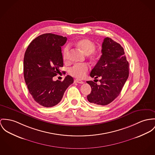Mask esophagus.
<instances>
[{"label":"esophagus","instance_id":"obj_1","mask_svg":"<svg viewBox=\"0 0 155 155\" xmlns=\"http://www.w3.org/2000/svg\"><path fill=\"white\" fill-rule=\"evenodd\" d=\"M74 82L75 83H77L79 84H83L84 82L83 81H81V80H75V81H74Z\"/></svg>","mask_w":155,"mask_h":155}]
</instances>
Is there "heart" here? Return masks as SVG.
I'll return each mask as SVG.
<instances>
[{"instance_id":"1","label":"heart","mask_w":155,"mask_h":155,"mask_svg":"<svg viewBox=\"0 0 155 155\" xmlns=\"http://www.w3.org/2000/svg\"><path fill=\"white\" fill-rule=\"evenodd\" d=\"M77 46L80 48L86 55L92 54L93 57L96 54L94 52L95 49V44L89 39L83 38L78 41L76 43ZM69 47L65 46L62 51V57L64 60H67L68 57ZM89 67L87 64H75L69 69V73L72 76L78 78L83 79L84 78L88 71Z\"/></svg>"}]
</instances>
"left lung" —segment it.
Instances as JSON below:
<instances>
[{
	"label": "left lung",
	"instance_id": "8db88e82",
	"mask_svg": "<svg viewBox=\"0 0 155 155\" xmlns=\"http://www.w3.org/2000/svg\"><path fill=\"white\" fill-rule=\"evenodd\" d=\"M101 52L100 60L90 73L92 78H101V84L87 81L91 87L87 100L93 104L106 106L119 95L129 77V67L124 49L110 38H104Z\"/></svg>",
	"mask_w": 155,
	"mask_h": 155
}]
</instances>
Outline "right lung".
<instances>
[{
  "mask_svg": "<svg viewBox=\"0 0 155 155\" xmlns=\"http://www.w3.org/2000/svg\"><path fill=\"white\" fill-rule=\"evenodd\" d=\"M67 40L65 36L44 34L34 39L25 51V81L34 100L44 107L58 104L67 88L74 82L68 75L62 81L52 79L63 67L61 47Z\"/></svg>",
  "mask_w": 155,
  "mask_h": 155,
  "instance_id": "add662e5",
  "label": "right lung"
}]
</instances>
